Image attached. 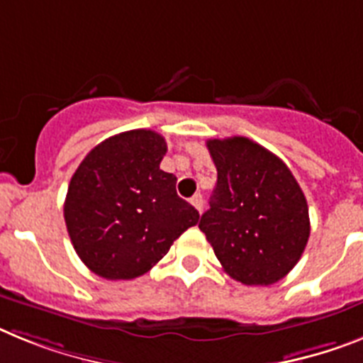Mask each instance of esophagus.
Here are the masks:
<instances>
[{
	"instance_id": "obj_1",
	"label": "esophagus",
	"mask_w": 363,
	"mask_h": 363,
	"mask_svg": "<svg viewBox=\"0 0 363 363\" xmlns=\"http://www.w3.org/2000/svg\"><path fill=\"white\" fill-rule=\"evenodd\" d=\"M191 203H193V206L196 207L198 211L202 213V209H203V196H202V194H200V193L194 194V196L191 198Z\"/></svg>"
}]
</instances>
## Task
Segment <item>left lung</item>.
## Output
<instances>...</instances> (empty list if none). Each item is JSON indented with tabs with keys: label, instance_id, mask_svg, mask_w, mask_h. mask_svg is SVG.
Listing matches in <instances>:
<instances>
[{
	"label": "left lung",
	"instance_id": "obj_1",
	"mask_svg": "<svg viewBox=\"0 0 363 363\" xmlns=\"http://www.w3.org/2000/svg\"><path fill=\"white\" fill-rule=\"evenodd\" d=\"M218 178L198 228L229 277L247 286L277 283L311 237L308 206L283 160L247 138L209 139Z\"/></svg>",
	"mask_w": 363,
	"mask_h": 363
}]
</instances>
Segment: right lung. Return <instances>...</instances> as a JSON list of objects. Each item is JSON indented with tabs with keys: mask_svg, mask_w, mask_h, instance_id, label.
<instances>
[{
	"mask_svg": "<svg viewBox=\"0 0 363 363\" xmlns=\"http://www.w3.org/2000/svg\"><path fill=\"white\" fill-rule=\"evenodd\" d=\"M165 139L152 130L108 138L82 160L67 187L64 218L80 261L110 281L160 262L200 215L160 169Z\"/></svg>",
	"mask_w": 363,
	"mask_h": 363,
	"instance_id": "1",
	"label": "right lung"
}]
</instances>
